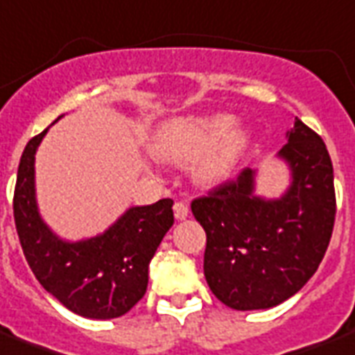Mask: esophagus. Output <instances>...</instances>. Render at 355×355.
Wrapping results in <instances>:
<instances>
[{
  "label": "esophagus",
  "mask_w": 355,
  "mask_h": 355,
  "mask_svg": "<svg viewBox=\"0 0 355 355\" xmlns=\"http://www.w3.org/2000/svg\"><path fill=\"white\" fill-rule=\"evenodd\" d=\"M173 210H175V218H177V220H186V218H188L189 208H188V205H186V202H182V201L175 202Z\"/></svg>",
  "instance_id": "1"
}]
</instances>
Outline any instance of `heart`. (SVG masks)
<instances>
[{
    "label": "heart",
    "instance_id": "1",
    "mask_svg": "<svg viewBox=\"0 0 355 355\" xmlns=\"http://www.w3.org/2000/svg\"><path fill=\"white\" fill-rule=\"evenodd\" d=\"M248 145V135L234 130L231 115L173 119L156 134L154 148L159 156L189 164L201 158L196 177L202 184L225 180Z\"/></svg>",
    "mask_w": 355,
    "mask_h": 355
}]
</instances>
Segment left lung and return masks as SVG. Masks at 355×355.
<instances>
[{
    "instance_id": "8db88e82",
    "label": "left lung",
    "mask_w": 355,
    "mask_h": 355,
    "mask_svg": "<svg viewBox=\"0 0 355 355\" xmlns=\"http://www.w3.org/2000/svg\"><path fill=\"white\" fill-rule=\"evenodd\" d=\"M277 156L291 169L279 199L255 196V171L191 201L207 232L205 277L221 304L236 311L270 309L313 277L335 223L334 166L326 143L300 119Z\"/></svg>"
}]
</instances>
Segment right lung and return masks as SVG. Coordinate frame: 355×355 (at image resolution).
Here are the masks:
<instances>
[{"mask_svg": "<svg viewBox=\"0 0 355 355\" xmlns=\"http://www.w3.org/2000/svg\"><path fill=\"white\" fill-rule=\"evenodd\" d=\"M48 128L24 148L16 175L15 223L39 283L72 313L94 320L126 315L147 292L148 264L171 229L173 201L132 207L98 236L67 242L50 231L35 197V154Z\"/></svg>", "mask_w": 355, "mask_h": 355, "instance_id": "add662e5", "label": "right lung"}]
</instances>
